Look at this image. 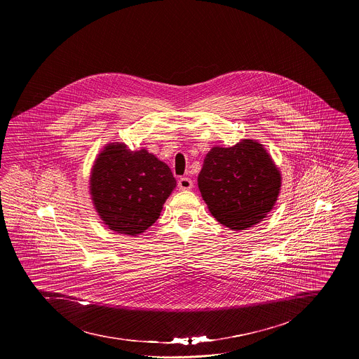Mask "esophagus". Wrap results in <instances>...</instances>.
Listing matches in <instances>:
<instances>
[{
	"mask_svg": "<svg viewBox=\"0 0 359 359\" xmlns=\"http://www.w3.org/2000/svg\"><path fill=\"white\" fill-rule=\"evenodd\" d=\"M178 188L182 189V191H189V189L194 188V182H192V180L188 178V177L180 178V181H178Z\"/></svg>",
	"mask_w": 359,
	"mask_h": 359,
	"instance_id": "34e87169",
	"label": "esophagus"
}]
</instances>
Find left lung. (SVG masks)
I'll return each mask as SVG.
<instances>
[{"label":"left lung","instance_id":"1","mask_svg":"<svg viewBox=\"0 0 359 359\" xmlns=\"http://www.w3.org/2000/svg\"><path fill=\"white\" fill-rule=\"evenodd\" d=\"M198 185L212 217L239 232L259 224L273 208L282 174L262 144L242 140L231 148L210 149Z\"/></svg>","mask_w":359,"mask_h":359}]
</instances>
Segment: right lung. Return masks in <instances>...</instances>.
<instances>
[{
	"mask_svg": "<svg viewBox=\"0 0 359 359\" xmlns=\"http://www.w3.org/2000/svg\"><path fill=\"white\" fill-rule=\"evenodd\" d=\"M177 181L170 167L145 148L106 144L90 175V195L103 224L116 233L137 236L158 218Z\"/></svg>",
	"mask_w": 359,
	"mask_h": 359,
	"instance_id": "obj_1",
	"label": "right lung"
}]
</instances>
